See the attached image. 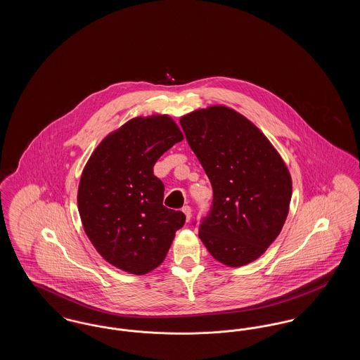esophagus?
<instances>
[{
  "label": "esophagus",
  "instance_id": "34e87169",
  "mask_svg": "<svg viewBox=\"0 0 360 360\" xmlns=\"http://www.w3.org/2000/svg\"><path fill=\"white\" fill-rule=\"evenodd\" d=\"M182 212H184V213H185V216H186V219H188V220H190V219H191V207H190V206H184V207H182Z\"/></svg>",
  "mask_w": 360,
  "mask_h": 360
}]
</instances>
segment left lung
Segmentation results:
<instances>
[{"label":"left lung","mask_w":360,"mask_h":360,"mask_svg":"<svg viewBox=\"0 0 360 360\" xmlns=\"http://www.w3.org/2000/svg\"><path fill=\"white\" fill-rule=\"evenodd\" d=\"M179 121L213 188L200 239L228 267L257 260L289 214L292 184L285 160L252 121L225 105L193 110Z\"/></svg>","instance_id":"1"}]
</instances>
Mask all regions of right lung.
Instances as JSON below:
<instances>
[{"instance_id": "1", "label": "right lung", "mask_w": 360, "mask_h": 360, "mask_svg": "<svg viewBox=\"0 0 360 360\" xmlns=\"http://www.w3.org/2000/svg\"><path fill=\"white\" fill-rule=\"evenodd\" d=\"M184 134L169 115L137 116L103 137L78 186L86 236L112 266L129 274L156 269L186 216L163 206L156 160Z\"/></svg>"}]
</instances>
